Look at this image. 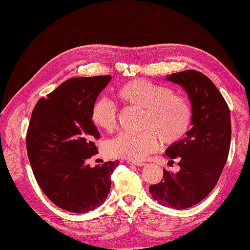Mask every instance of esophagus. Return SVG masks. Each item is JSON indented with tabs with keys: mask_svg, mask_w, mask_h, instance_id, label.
Here are the masks:
<instances>
[{
	"mask_svg": "<svg viewBox=\"0 0 250 250\" xmlns=\"http://www.w3.org/2000/svg\"><path fill=\"white\" fill-rule=\"evenodd\" d=\"M127 164L137 166V167H142V166H145V163L144 162H133V161H127Z\"/></svg>",
	"mask_w": 250,
	"mask_h": 250,
	"instance_id": "obj_1",
	"label": "esophagus"
}]
</instances>
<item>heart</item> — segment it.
<instances>
[{"label":"heart","mask_w":250,"mask_h":250,"mask_svg":"<svg viewBox=\"0 0 250 250\" xmlns=\"http://www.w3.org/2000/svg\"><path fill=\"white\" fill-rule=\"evenodd\" d=\"M118 100L124 105L144 109L142 128L138 133L122 132L107 144V153L116 158L142 161L160 146V139L173 144L185 137L192 122V108L180 95L172 94L168 86L146 79H134L117 90ZM90 121L104 131L115 129L118 115L115 104L105 97L98 98L90 109Z\"/></svg>","instance_id":"1"}]
</instances>
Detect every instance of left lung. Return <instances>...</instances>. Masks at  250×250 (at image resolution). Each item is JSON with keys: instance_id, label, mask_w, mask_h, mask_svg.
Returning a JSON list of instances; mask_svg holds the SVG:
<instances>
[{"instance_id": "8db88e82", "label": "left lung", "mask_w": 250, "mask_h": 250, "mask_svg": "<svg viewBox=\"0 0 250 250\" xmlns=\"http://www.w3.org/2000/svg\"><path fill=\"white\" fill-rule=\"evenodd\" d=\"M166 80L188 94L192 128L165 152L170 158H180V170L173 173L164 169L162 181L150 186L149 191L162 206L183 209L206 198L218 183L229 152L230 112L216 85L200 72L173 73Z\"/></svg>"}]
</instances>
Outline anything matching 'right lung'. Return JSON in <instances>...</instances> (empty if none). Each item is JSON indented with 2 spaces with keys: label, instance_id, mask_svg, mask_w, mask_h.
Segmentation results:
<instances>
[{
  "label": "right lung",
  "instance_id": "add662e5",
  "mask_svg": "<svg viewBox=\"0 0 250 250\" xmlns=\"http://www.w3.org/2000/svg\"><path fill=\"white\" fill-rule=\"evenodd\" d=\"M111 76L76 77L62 83L36 103L27 132L30 165L47 197L71 213H87L104 203L119 161L94 168L100 138L90 109Z\"/></svg>",
  "mask_w": 250,
  "mask_h": 250
}]
</instances>
